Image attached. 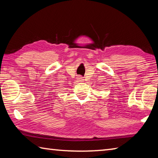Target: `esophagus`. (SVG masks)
<instances>
[{"mask_svg":"<svg viewBox=\"0 0 158 158\" xmlns=\"http://www.w3.org/2000/svg\"><path fill=\"white\" fill-rule=\"evenodd\" d=\"M77 81H83V80H84V79H83V77L81 76L77 77Z\"/></svg>","mask_w":158,"mask_h":158,"instance_id":"obj_1","label":"esophagus"}]
</instances>
